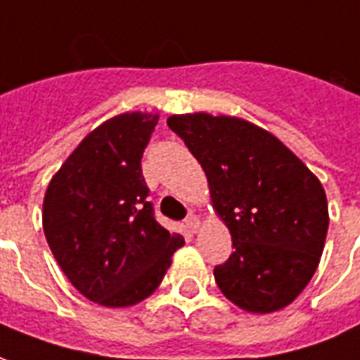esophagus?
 Here are the masks:
<instances>
[{"label":"esophagus","mask_w":360,"mask_h":360,"mask_svg":"<svg viewBox=\"0 0 360 360\" xmlns=\"http://www.w3.org/2000/svg\"><path fill=\"white\" fill-rule=\"evenodd\" d=\"M185 224H187V228L193 233H197L198 230H200V220H198V218L195 214L187 216V220H185Z\"/></svg>","instance_id":"obj_1"}]
</instances>
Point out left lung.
Masks as SVG:
<instances>
[{"label": "left lung", "instance_id": "obj_1", "mask_svg": "<svg viewBox=\"0 0 360 360\" xmlns=\"http://www.w3.org/2000/svg\"><path fill=\"white\" fill-rule=\"evenodd\" d=\"M202 167L232 255L214 269L222 294L251 314L283 310L311 281L326 245L328 198L320 179L275 134L230 115H172Z\"/></svg>", "mask_w": 360, "mask_h": 360}]
</instances>
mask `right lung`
<instances>
[{"instance_id":"add662e5","label":"right lung","mask_w":360,"mask_h":360,"mask_svg":"<svg viewBox=\"0 0 360 360\" xmlns=\"http://www.w3.org/2000/svg\"><path fill=\"white\" fill-rule=\"evenodd\" d=\"M158 112H120L77 144L50 179L42 230L68 281L87 300L128 308L163 281L181 233L155 222L142 154Z\"/></svg>"}]
</instances>
